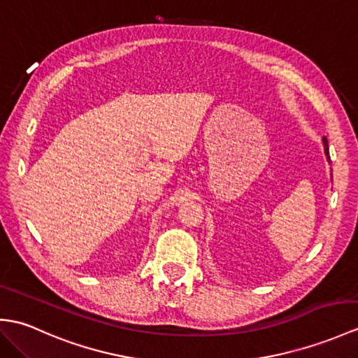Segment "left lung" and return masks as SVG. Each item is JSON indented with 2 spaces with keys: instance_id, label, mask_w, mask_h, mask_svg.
Segmentation results:
<instances>
[{
  "instance_id": "obj_1",
  "label": "left lung",
  "mask_w": 358,
  "mask_h": 358,
  "mask_svg": "<svg viewBox=\"0 0 358 358\" xmlns=\"http://www.w3.org/2000/svg\"><path fill=\"white\" fill-rule=\"evenodd\" d=\"M322 143H323V149H325V155H327V160L329 162V148H328V138L323 136L322 138ZM331 180H332V173H331Z\"/></svg>"
}]
</instances>
